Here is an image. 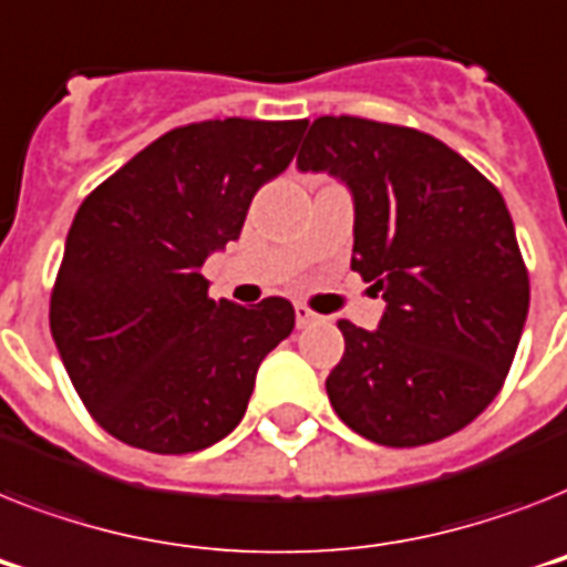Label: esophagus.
<instances>
[{"mask_svg":"<svg viewBox=\"0 0 567 567\" xmlns=\"http://www.w3.org/2000/svg\"><path fill=\"white\" fill-rule=\"evenodd\" d=\"M293 315H297V326H299V329H306V326L320 323V315H315V311H311V308H308V306H297V308H293Z\"/></svg>","mask_w":567,"mask_h":567,"instance_id":"1","label":"esophagus"}]
</instances>
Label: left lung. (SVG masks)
<instances>
[{"label":"left lung","mask_w":567,"mask_h":567,"mask_svg":"<svg viewBox=\"0 0 567 567\" xmlns=\"http://www.w3.org/2000/svg\"><path fill=\"white\" fill-rule=\"evenodd\" d=\"M297 165L349 186L352 270L388 302L375 331L338 323L331 408L390 449L457 434L504 388L530 308L504 197L445 142L372 118H315Z\"/></svg>","instance_id":"1"}]
</instances>
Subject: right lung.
I'll return each mask as SVG.
<instances>
[{
  "instance_id": "add662e5",
  "label": "right lung",
  "mask_w": 567,
  "mask_h": 567,
  "mask_svg": "<svg viewBox=\"0 0 567 567\" xmlns=\"http://www.w3.org/2000/svg\"><path fill=\"white\" fill-rule=\"evenodd\" d=\"M308 118L174 127L78 209L49 326L72 388L107 434L154 454L209 449L241 422L256 370L291 334L282 297H209V252L241 236L252 195L282 174Z\"/></svg>"
}]
</instances>
